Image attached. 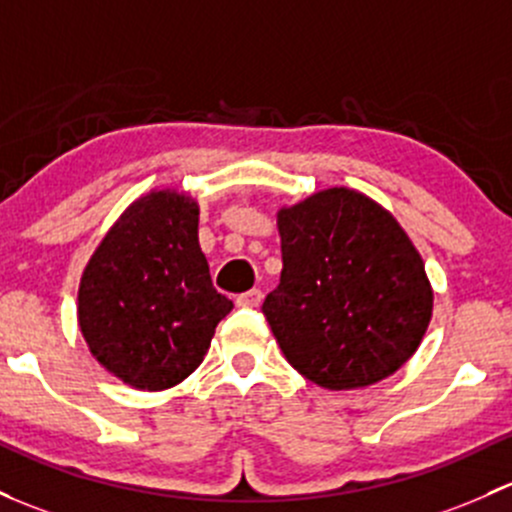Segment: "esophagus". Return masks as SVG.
Returning a JSON list of instances; mask_svg holds the SVG:
<instances>
[{
	"mask_svg": "<svg viewBox=\"0 0 512 512\" xmlns=\"http://www.w3.org/2000/svg\"><path fill=\"white\" fill-rule=\"evenodd\" d=\"M260 301H262V292L260 289H247V292H242V294H238V306H260Z\"/></svg>",
	"mask_w": 512,
	"mask_h": 512,
	"instance_id": "esophagus-1",
	"label": "esophagus"
}]
</instances>
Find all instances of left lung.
Wrapping results in <instances>:
<instances>
[{"label":"left lung","instance_id":"8db88e82","mask_svg":"<svg viewBox=\"0 0 512 512\" xmlns=\"http://www.w3.org/2000/svg\"><path fill=\"white\" fill-rule=\"evenodd\" d=\"M282 277L262 304L294 370L326 390L380 383L432 319L419 252L385 208L328 188L279 211Z\"/></svg>","mask_w":512,"mask_h":512}]
</instances>
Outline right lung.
<instances>
[{
    "label": "right lung",
    "mask_w": 512,
    "mask_h": 512,
    "mask_svg": "<svg viewBox=\"0 0 512 512\" xmlns=\"http://www.w3.org/2000/svg\"><path fill=\"white\" fill-rule=\"evenodd\" d=\"M230 309L198 245V206L176 191L134 201L80 279L78 321L90 351L137 390L188 378Z\"/></svg>",
    "instance_id": "right-lung-1"
}]
</instances>
